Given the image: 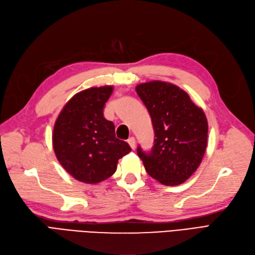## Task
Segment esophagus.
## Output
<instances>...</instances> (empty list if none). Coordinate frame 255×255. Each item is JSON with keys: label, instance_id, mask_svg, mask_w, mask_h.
<instances>
[{"label": "esophagus", "instance_id": "34e87169", "mask_svg": "<svg viewBox=\"0 0 255 255\" xmlns=\"http://www.w3.org/2000/svg\"><path fill=\"white\" fill-rule=\"evenodd\" d=\"M128 144L130 145V147L133 148V150H135V148H136V140H135V138H134V137L128 138Z\"/></svg>", "mask_w": 255, "mask_h": 255}]
</instances>
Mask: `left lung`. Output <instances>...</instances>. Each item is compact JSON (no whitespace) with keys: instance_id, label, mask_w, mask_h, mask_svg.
Masks as SVG:
<instances>
[{"instance_id":"8db88e82","label":"left lung","mask_w":255,"mask_h":255,"mask_svg":"<svg viewBox=\"0 0 255 255\" xmlns=\"http://www.w3.org/2000/svg\"><path fill=\"white\" fill-rule=\"evenodd\" d=\"M154 128L150 153L138 146L147 174L165 186L186 181L199 166L207 148L208 121L204 111L178 86L163 81L138 84Z\"/></svg>"}]
</instances>
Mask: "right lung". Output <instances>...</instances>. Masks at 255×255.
Returning a JSON list of instances; mask_svg holds the SVG:
<instances>
[{"mask_svg":"<svg viewBox=\"0 0 255 255\" xmlns=\"http://www.w3.org/2000/svg\"><path fill=\"white\" fill-rule=\"evenodd\" d=\"M113 86L91 87L76 94L61 111L52 133V146L64 170L81 182L98 183L116 172L128 143L115 135L103 116Z\"/></svg>","mask_w":255,"mask_h":255,"instance_id":"1","label":"right lung"}]
</instances>
